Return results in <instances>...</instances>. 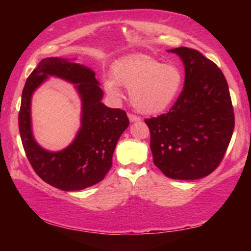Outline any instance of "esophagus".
Returning a JSON list of instances; mask_svg holds the SVG:
<instances>
[{"mask_svg":"<svg viewBox=\"0 0 251 251\" xmlns=\"http://www.w3.org/2000/svg\"><path fill=\"white\" fill-rule=\"evenodd\" d=\"M128 118H129V121H130L131 123H135V122H139V121H141V118H139L138 116H136V115H133V114H128Z\"/></svg>","mask_w":251,"mask_h":251,"instance_id":"34e87169","label":"esophagus"}]
</instances>
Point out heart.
<instances>
[{"label": "heart", "instance_id": "heart-1", "mask_svg": "<svg viewBox=\"0 0 251 251\" xmlns=\"http://www.w3.org/2000/svg\"><path fill=\"white\" fill-rule=\"evenodd\" d=\"M114 79L107 78L104 88L120 99L121 86L129 90L134 107L143 114H158L171 106L179 94L184 74L176 64H164L146 54H131L121 58L113 67Z\"/></svg>", "mask_w": 251, "mask_h": 251}]
</instances>
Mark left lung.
I'll return each instance as SVG.
<instances>
[{"label": "left lung", "mask_w": 251, "mask_h": 251, "mask_svg": "<svg viewBox=\"0 0 251 251\" xmlns=\"http://www.w3.org/2000/svg\"><path fill=\"white\" fill-rule=\"evenodd\" d=\"M180 57L185 86L169 112L145 120L154 164L173 179L195 180L217 168L235 127L227 80L196 50H168Z\"/></svg>", "instance_id": "obj_1"}]
</instances>
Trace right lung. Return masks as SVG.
I'll return each instance as SVG.
<instances>
[{
  "mask_svg": "<svg viewBox=\"0 0 251 251\" xmlns=\"http://www.w3.org/2000/svg\"><path fill=\"white\" fill-rule=\"evenodd\" d=\"M50 75L75 84L82 103L81 126L70 145L58 152L45 150L31 129V96ZM104 93L95 72L62 57L43 58L28 76L19 113L21 139L35 173L45 182L64 192L82 190L104 179L121 135L128 127L126 113L101 103Z\"/></svg>",
  "mask_w": 251,
  "mask_h": 251,
  "instance_id": "add662e5",
  "label": "right lung"
}]
</instances>
